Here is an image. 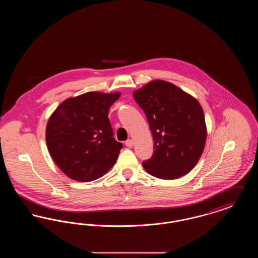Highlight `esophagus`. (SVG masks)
<instances>
[{"instance_id":"1","label":"esophagus","mask_w":258,"mask_h":258,"mask_svg":"<svg viewBox=\"0 0 258 258\" xmlns=\"http://www.w3.org/2000/svg\"><path fill=\"white\" fill-rule=\"evenodd\" d=\"M133 145H134V141L132 140V139H127L126 141H125V146L128 148L133 147Z\"/></svg>"}]
</instances>
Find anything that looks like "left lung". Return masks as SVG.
Here are the masks:
<instances>
[{"mask_svg":"<svg viewBox=\"0 0 258 258\" xmlns=\"http://www.w3.org/2000/svg\"><path fill=\"white\" fill-rule=\"evenodd\" d=\"M147 117L154 154L143 161L154 177L174 180L187 174L200 159L206 143L204 112L197 99L179 87L154 80L134 92Z\"/></svg>","mask_w":258,"mask_h":258,"instance_id":"1","label":"left lung"}]
</instances>
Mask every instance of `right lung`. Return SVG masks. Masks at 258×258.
<instances>
[{"mask_svg":"<svg viewBox=\"0 0 258 258\" xmlns=\"http://www.w3.org/2000/svg\"><path fill=\"white\" fill-rule=\"evenodd\" d=\"M121 93L89 92L63 100L46 126V144L55 163L71 179L91 182L115 164L123 144L113 137L108 119Z\"/></svg>","mask_w":258,"mask_h":258,"instance_id":"right-lung-1","label":"right lung"}]
</instances>
